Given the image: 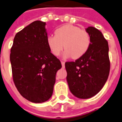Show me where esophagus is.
<instances>
[{
    "label": "esophagus",
    "mask_w": 122,
    "mask_h": 122,
    "mask_svg": "<svg viewBox=\"0 0 122 122\" xmlns=\"http://www.w3.org/2000/svg\"><path fill=\"white\" fill-rule=\"evenodd\" d=\"M61 65L63 67H65V62L64 61H61Z\"/></svg>",
    "instance_id": "34e87169"
}]
</instances>
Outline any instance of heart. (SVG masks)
Segmentation results:
<instances>
[{"instance_id": "1", "label": "heart", "mask_w": 122, "mask_h": 122, "mask_svg": "<svg viewBox=\"0 0 122 122\" xmlns=\"http://www.w3.org/2000/svg\"><path fill=\"white\" fill-rule=\"evenodd\" d=\"M55 34V36L50 35L46 40L48 48L54 56H59L65 47L64 57L71 56L77 59L82 57L90 46L88 33L78 26L66 24L57 28Z\"/></svg>"}]
</instances>
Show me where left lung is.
Wrapping results in <instances>:
<instances>
[{"mask_svg":"<svg viewBox=\"0 0 122 122\" xmlns=\"http://www.w3.org/2000/svg\"><path fill=\"white\" fill-rule=\"evenodd\" d=\"M90 44L82 57L74 62H66L67 82L71 92L79 99H89L103 88L109 74V46L103 34L88 27Z\"/></svg>","mask_w":122,"mask_h":122,"instance_id":"obj_1","label":"left lung"}]
</instances>
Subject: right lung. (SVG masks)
<instances>
[{"label": "right lung", "mask_w": 122, "mask_h": 122, "mask_svg": "<svg viewBox=\"0 0 122 122\" xmlns=\"http://www.w3.org/2000/svg\"><path fill=\"white\" fill-rule=\"evenodd\" d=\"M46 23L35 21L16 34L10 61L15 85L29 101L40 103L53 95L61 61L48 47Z\"/></svg>", "instance_id": "right-lung-1"}]
</instances>
